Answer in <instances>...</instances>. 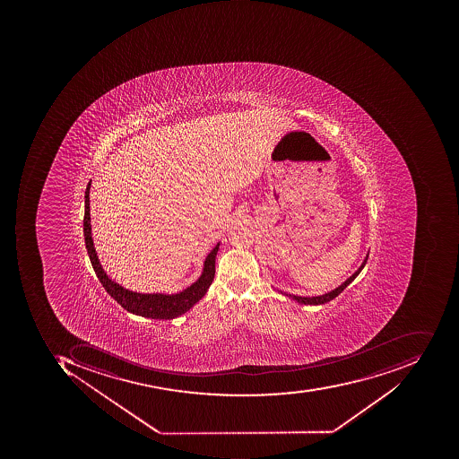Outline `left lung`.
<instances>
[{
	"mask_svg": "<svg viewBox=\"0 0 459 459\" xmlns=\"http://www.w3.org/2000/svg\"><path fill=\"white\" fill-rule=\"evenodd\" d=\"M367 259H368V254H367L366 259H364L363 264H361V266L359 267V270H357L354 274H351V277H349L348 280H346L343 284L339 285L338 288H335V290H331V292H327V294L320 295V297H297V295H290L287 294V297L292 298V299L297 300L298 303H302V305H323V303L330 302V300H333V298L338 297L339 294H341L342 290H345L346 287H348L349 284H351V281H353L354 279H356L357 276H359V272L363 270V267L366 266Z\"/></svg>",
	"mask_w": 459,
	"mask_h": 459,
	"instance_id": "1",
	"label": "left lung"
}]
</instances>
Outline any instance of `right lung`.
<instances>
[{"mask_svg": "<svg viewBox=\"0 0 459 459\" xmlns=\"http://www.w3.org/2000/svg\"><path fill=\"white\" fill-rule=\"evenodd\" d=\"M90 189L91 182L87 185L85 190V212H84V238L85 247H87L88 255H90L91 264L95 270L96 276L102 282L106 292L117 300L126 312L132 315L142 316L146 318H156V320H172L179 317L183 313L192 309L193 306L204 297L210 285L212 284L215 277V258L218 254L219 243L215 248L208 254L204 262V270L197 281L193 282L186 290H183L179 294H139L134 290H126L117 282L113 281L106 274L100 264L98 255L93 248L92 236H91V215H90Z\"/></svg>", "mask_w": 459, "mask_h": 459, "instance_id": "right-lung-1", "label": "right lung"}]
</instances>
